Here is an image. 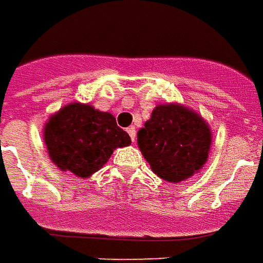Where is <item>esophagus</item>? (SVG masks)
<instances>
[{
  "label": "esophagus",
  "mask_w": 263,
  "mask_h": 263,
  "mask_svg": "<svg viewBox=\"0 0 263 263\" xmlns=\"http://www.w3.org/2000/svg\"><path fill=\"white\" fill-rule=\"evenodd\" d=\"M127 133H128V136L132 137V140L135 141V139H136V127L135 126H130V127L127 128Z\"/></svg>",
  "instance_id": "1"
}]
</instances>
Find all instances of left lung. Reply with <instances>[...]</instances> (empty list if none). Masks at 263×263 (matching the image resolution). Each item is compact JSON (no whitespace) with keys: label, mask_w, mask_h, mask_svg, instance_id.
I'll use <instances>...</instances> for the list:
<instances>
[{"label":"left lung","mask_w":263,"mask_h":263,"mask_svg":"<svg viewBox=\"0 0 263 263\" xmlns=\"http://www.w3.org/2000/svg\"><path fill=\"white\" fill-rule=\"evenodd\" d=\"M211 130L202 117L178 103L158 105L137 133V144L154 174L168 182L187 180L205 164Z\"/></svg>","instance_id":"8db88e82"}]
</instances>
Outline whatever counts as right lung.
Wrapping results in <instances>:
<instances>
[{"label":"right lung","mask_w":263,"mask_h":263,"mask_svg":"<svg viewBox=\"0 0 263 263\" xmlns=\"http://www.w3.org/2000/svg\"><path fill=\"white\" fill-rule=\"evenodd\" d=\"M44 140L53 164L83 178L100 170L117 147L132 143L113 115L82 103L66 105L52 115Z\"/></svg>","instance_id":"right-lung-1"}]
</instances>
